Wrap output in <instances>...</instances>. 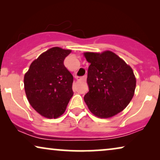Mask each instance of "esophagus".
Masks as SVG:
<instances>
[{
    "mask_svg": "<svg viewBox=\"0 0 160 160\" xmlns=\"http://www.w3.org/2000/svg\"><path fill=\"white\" fill-rule=\"evenodd\" d=\"M82 79H84V80L86 79V76H83V77H77V80H82Z\"/></svg>",
    "mask_w": 160,
    "mask_h": 160,
    "instance_id": "1",
    "label": "esophagus"
}]
</instances>
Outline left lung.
<instances>
[{
    "label": "left lung",
    "instance_id": "obj_1",
    "mask_svg": "<svg viewBox=\"0 0 160 160\" xmlns=\"http://www.w3.org/2000/svg\"><path fill=\"white\" fill-rule=\"evenodd\" d=\"M84 54L90 63L84 101L96 117H113L128 106L134 95L136 79L132 69L111 51Z\"/></svg>",
    "mask_w": 160,
    "mask_h": 160
}]
</instances>
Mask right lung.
Masks as SVG:
<instances>
[{
  "instance_id": "obj_1",
  "label": "right lung",
  "mask_w": 160,
  "mask_h": 160,
  "mask_svg": "<svg viewBox=\"0 0 160 160\" xmlns=\"http://www.w3.org/2000/svg\"><path fill=\"white\" fill-rule=\"evenodd\" d=\"M71 52L60 47L51 48L35 60L25 74L28 101L43 117H60L73 95V77L64 65L65 58Z\"/></svg>"
}]
</instances>
